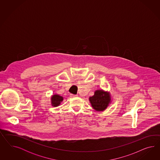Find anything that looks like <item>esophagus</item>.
<instances>
[{
    "instance_id": "1",
    "label": "esophagus",
    "mask_w": 160,
    "mask_h": 160,
    "mask_svg": "<svg viewBox=\"0 0 160 160\" xmlns=\"http://www.w3.org/2000/svg\"><path fill=\"white\" fill-rule=\"evenodd\" d=\"M70 97H76L78 96V95H75V94H71L70 95Z\"/></svg>"
}]
</instances>
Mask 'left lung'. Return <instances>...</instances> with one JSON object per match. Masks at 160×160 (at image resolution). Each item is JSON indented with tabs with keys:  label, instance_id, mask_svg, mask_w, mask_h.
<instances>
[{
	"label": "left lung",
	"instance_id": "obj_1",
	"mask_svg": "<svg viewBox=\"0 0 160 160\" xmlns=\"http://www.w3.org/2000/svg\"><path fill=\"white\" fill-rule=\"evenodd\" d=\"M92 108L97 112H102L106 110L111 102V96L109 92L102 90H97L94 96L89 98Z\"/></svg>",
	"mask_w": 160,
	"mask_h": 160
}]
</instances>
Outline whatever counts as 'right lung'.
<instances>
[{
  "label": "right lung",
  "mask_w": 160,
  "mask_h": 160,
  "mask_svg": "<svg viewBox=\"0 0 160 160\" xmlns=\"http://www.w3.org/2000/svg\"><path fill=\"white\" fill-rule=\"evenodd\" d=\"M63 100V97L59 96L58 94H54L52 96V97H51V103L52 106H58Z\"/></svg>",
  "instance_id": "add662e5"
}]
</instances>
